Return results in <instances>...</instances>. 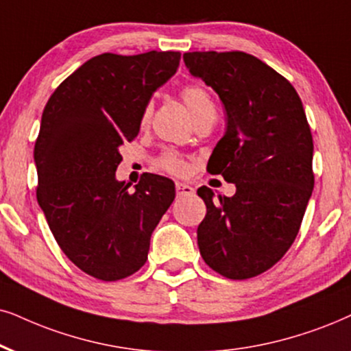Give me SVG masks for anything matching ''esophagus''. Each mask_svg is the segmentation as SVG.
I'll list each match as a JSON object with an SVG mask.
<instances>
[{"instance_id": "34e87169", "label": "esophagus", "mask_w": 351, "mask_h": 351, "mask_svg": "<svg viewBox=\"0 0 351 351\" xmlns=\"http://www.w3.org/2000/svg\"><path fill=\"white\" fill-rule=\"evenodd\" d=\"M176 194H178V197H183V196H191V194H194V188L188 183H176Z\"/></svg>"}]
</instances>
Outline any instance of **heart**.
I'll list each match as a JSON object with an SVG mask.
<instances>
[{
    "label": "heart",
    "mask_w": 351,
    "mask_h": 351,
    "mask_svg": "<svg viewBox=\"0 0 351 351\" xmlns=\"http://www.w3.org/2000/svg\"><path fill=\"white\" fill-rule=\"evenodd\" d=\"M181 99H183L186 108H188L194 123L204 117H208V114H215V106L212 104L206 88H202L201 86H186L183 90H181ZM149 118L150 106L144 110L143 124L147 123ZM160 167L163 170L175 173V175H183V173L188 170V163L184 162V158H181L180 155L175 152L163 154V157L160 158Z\"/></svg>",
    "instance_id": "obj_1"
}]
</instances>
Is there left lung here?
Instances as JSON below:
<instances>
[{
  "label": "left lung",
  "instance_id": "1",
  "mask_svg": "<svg viewBox=\"0 0 351 351\" xmlns=\"http://www.w3.org/2000/svg\"><path fill=\"white\" fill-rule=\"evenodd\" d=\"M183 60L225 106L227 130L207 168L237 186L232 197L197 189L207 207L199 251L215 272L245 280L278 263L298 234L314 188L311 130L295 87L256 56L193 51Z\"/></svg>",
  "mask_w": 351,
  "mask_h": 351
}]
</instances>
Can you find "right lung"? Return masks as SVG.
<instances>
[{
    "label": "right lung",
    "instance_id": "add662e5",
    "mask_svg": "<svg viewBox=\"0 0 351 351\" xmlns=\"http://www.w3.org/2000/svg\"><path fill=\"white\" fill-rule=\"evenodd\" d=\"M180 51L94 56L53 92L34 149L37 201L71 263L105 282L137 272L150 237L175 199V183L144 173L134 189L117 180L119 147L139 134L154 92Z\"/></svg>",
    "mask_w": 351,
    "mask_h": 351
}]
</instances>
